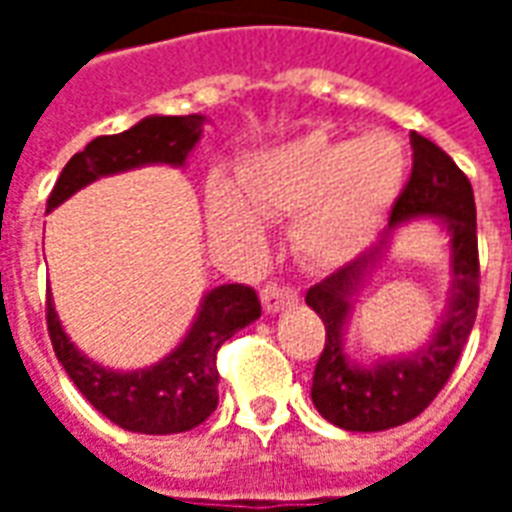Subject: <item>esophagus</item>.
<instances>
[{"label":"esophagus","mask_w":512,"mask_h":512,"mask_svg":"<svg viewBox=\"0 0 512 512\" xmlns=\"http://www.w3.org/2000/svg\"><path fill=\"white\" fill-rule=\"evenodd\" d=\"M260 301H263V310L266 312H279L296 304L299 301V293L288 285H279V282H268L266 288L260 290Z\"/></svg>","instance_id":"34e87169"}]
</instances>
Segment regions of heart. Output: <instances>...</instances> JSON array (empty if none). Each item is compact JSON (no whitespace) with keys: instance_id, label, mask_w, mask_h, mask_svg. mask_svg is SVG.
Returning <instances> with one entry per match:
<instances>
[{"instance_id":"1","label":"heart","mask_w":512,"mask_h":512,"mask_svg":"<svg viewBox=\"0 0 512 512\" xmlns=\"http://www.w3.org/2000/svg\"><path fill=\"white\" fill-rule=\"evenodd\" d=\"M408 172V153L392 134L332 139L307 134L255 156L241 172L249 205L268 216L298 213L293 244L318 266L354 257L376 235ZM213 216L227 230H249L252 216L227 186L213 191Z\"/></svg>"}]
</instances>
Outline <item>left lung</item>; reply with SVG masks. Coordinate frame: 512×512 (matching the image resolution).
<instances>
[{
    "label": "left lung",
    "instance_id": "8db88e82",
    "mask_svg": "<svg viewBox=\"0 0 512 512\" xmlns=\"http://www.w3.org/2000/svg\"><path fill=\"white\" fill-rule=\"evenodd\" d=\"M411 150V175L389 211V227L367 252L307 290V304L321 315L326 326V343L312 376V403L332 425L359 433L397 428L419 417L433 403L461 359L480 304L472 183L439 145L417 131H411ZM411 215H439L448 224L453 244L451 310L440 332L422 352L370 371L356 368L344 356L339 334L347 317V299L372 265L385 235Z\"/></svg>",
    "mask_w": 512,
    "mask_h": 512
}]
</instances>
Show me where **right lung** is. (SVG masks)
<instances>
[{
	"mask_svg": "<svg viewBox=\"0 0 512 512\" xmlns=\"http://www.w3.org/2000/svg\"><path fill=\"white\" fill-rule=\"evenodd\" d=\"M202 126V115L145 117L123 134L95 136L82 153L65 164L51 189L46 211L57 208L73 191L101 175H115L142 164L180 167L191 147L197 145ZM255 318H260V299L249 285L213 288L202 301L191 332L172 354L147 370L115 373L93 365L73 348L68 334L62 332L51 296H46L51 345L76 389L115 425L147 436L183 433L211 417L219 403V348Z\"/></svg>",
	"mask_w": 512,
	"mask_h": 512,
	"instance_id": "right-lung-1",
	"label": "right lung"
}]
</instances>
